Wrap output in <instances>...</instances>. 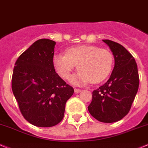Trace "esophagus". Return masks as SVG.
<instances>
[{"label": "esophagus", "mask_w": 148, "mask_h": 148, "mask_svg": "<svg viewBox=\"0 0 148 148\" xmlns=\"http://www.w3.org/2000/svg\"><path fill=\"white\" fill-rule=\"evenodd\" d=\"M74 91H75V94H78L79 92H81V89H79V88H75V89H74Z\"/></svg>", "instance_id": "obj_1"}]
</instances>
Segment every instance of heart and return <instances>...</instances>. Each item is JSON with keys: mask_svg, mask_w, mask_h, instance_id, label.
<instances>
[{"mask_svg": "<svg viewBox=\"0 0 148 148\" xmlns=\"http://www.w3.org/2000/svg\"><path fill=\"white\" fill-rule=\"evenodd\" d=\"M53 64L64 79L69 78L78 65L79 71L70 78L74 85H84L90 81L97 84L110 75L113 65V56L108 49L94 46H79L68 49L66 54H56Z\"/></svg>", "mask_w": 148, "mask_h": 148, "instance_id": "1", "label": "heart"}]
</instances>
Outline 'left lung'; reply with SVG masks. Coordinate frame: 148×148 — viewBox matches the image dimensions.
Returning <instances> with one entry per match:
<instances>
[{"label": "left lung", "instance_id": "left-lung-1", "mask_svg": "<svg viewBox=\"0 0 148 148\" xmlns=\"http://www.w3.org/2000/svg\"><path fill=\"white\" fill-rule=\"evenodd\" d=\"M103 41L112 51L115 66L108 81L93 91L88 110L99 121L113 123L121 120L130 110L138 91L140 78L133 56L116 42Z\"/></svg>", "mask_w": 148, "mask_h": 148}]
</instances>
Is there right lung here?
<instances>
[{"label": "right lung", "instance_id": "1", "mask_svg": "<svg viewBox=\"0 0 148 148\" xmlns=\"http://www.w3.org/2000/svg\"><path fill=\"white\" fill-rule=\"evenodd\" d=\"M56 42L39 39L16 60L12 78L13 94L23 117L38 127L58 124L66 102L74 93L56 73L53 64Z\"/></svg>", "mask_w": 148, "mask_h": 148}]
</instances>
